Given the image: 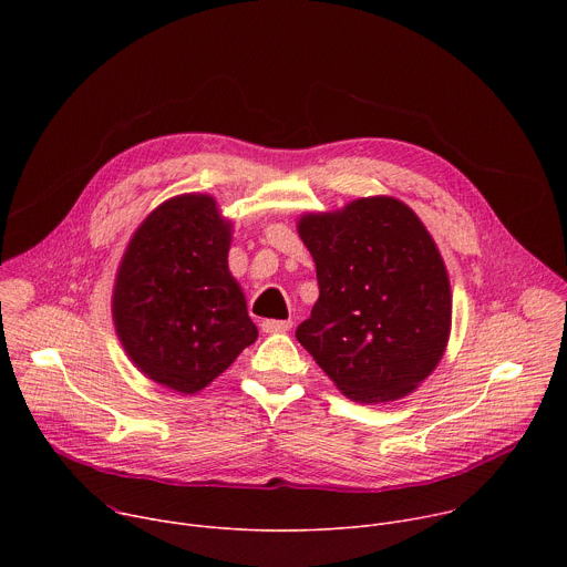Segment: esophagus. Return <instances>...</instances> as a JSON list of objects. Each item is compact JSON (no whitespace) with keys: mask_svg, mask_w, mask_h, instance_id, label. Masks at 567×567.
Segmentation results:
<instances>
[{"mask_svg":"<svg viewBox=\"0 0 567 567\" xmlns=\"http://www.w3.org/2000/svg\"><path fill=\"white\" fill-rule=\"evenodd\" d=\"M262 330L267 334H280V332H289L291 330V320H265Z\"/></svg>","mask_w":567,"mask_h":567,"instance_id":"34e87169","label":"esophagus"}]
</instances>
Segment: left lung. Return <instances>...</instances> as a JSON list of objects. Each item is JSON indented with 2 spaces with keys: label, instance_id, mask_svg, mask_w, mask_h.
Listing matches in <instances>:
<instances>
[{
  "label": "left lung",
  "instance_id": "left-lung-1",
  "mask_svg": "<svg viewBox=\"0 0 567 567\" xmlns=\"http://www.w3.org/2000/svg\"><path fill=\"white\" fill-rule=\"evenodd\" d=\"M298 235L320 289L298 343L352 401L415 392L446 352L453 316L449 271L424 221L374 195L300 215Z\"/></svg>",
  "mask_w": 567,
  "mask_h": 567
}]
</instances>
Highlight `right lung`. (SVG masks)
<instances>
[{"instance_id":"obj_1","label":"right lung","mask_w":567,"mask_h":567,"mask_svg":"<svg viewBox=\"0 0 567 567\" xmlns=\"http://www.w3.org/2000/svg\"><path fill=\"white\" fill-rule=\"evenodd\" d=\"M230 239L217 199L184 193L138 224L116 269L112 318L125 354L179 394L202 392L258 339L228 271Z\"/></svg>"}]
</instances>
